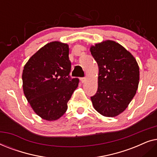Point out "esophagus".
Returning a JSON list of instances; mask_svg holds the SVG:
<instances>
[{
	"mask_svg": "<svg viewBox=\"0 0 157 157\" xmlns=\"http://www.w3.org/2000/svg\"><path fill=\"white\" fill-rule=\"evenodd\" d=\"M80 80L81 81V83H84L85 81L86 80V77H81V78H80Z\"/></svg>",
	"mask_w": 157,
	"mask_h": 157,
	"instance_id": "34e87169",
	"label": "esophagus"
}]
</instances>
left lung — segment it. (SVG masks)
<instances>
[{"mask_svg":"<svg viewBox=\"0 0 157 157\" xmlns=\"http://www.w3.org/2000/svg\"><path fill=\"white\" fill-rule=\"evenodd\" d=\"M98 66V90L91 99L94 109L107 117H117L127 108L138 89L139 67L132 53L113 40L90 48Z\"/></svg>","mask_w":157,"mask_h":157,"instance_id":"1","label":"left lung"}]
</instances>
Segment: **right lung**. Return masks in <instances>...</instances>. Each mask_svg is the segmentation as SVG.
Listing matches in <instances>:
<instances>
[{
	"mask_svg": "<svg viewBox=\"0 0 157 157\" xmlns=\"http://www.w3.org/2000/svg\"><path fill=\"white\" fill-rule=\"evenodd\" d=\"M68 45L53 41L30 58L23 68V89L35 113L43 119L55 121L68 109L67 103L79 79L70 76Z\"/></svg>",
	"mask_w": 157,
	"mask_h": 157,
	"instance_id": "1",
	"label": "right lung"
}]
</instances>
